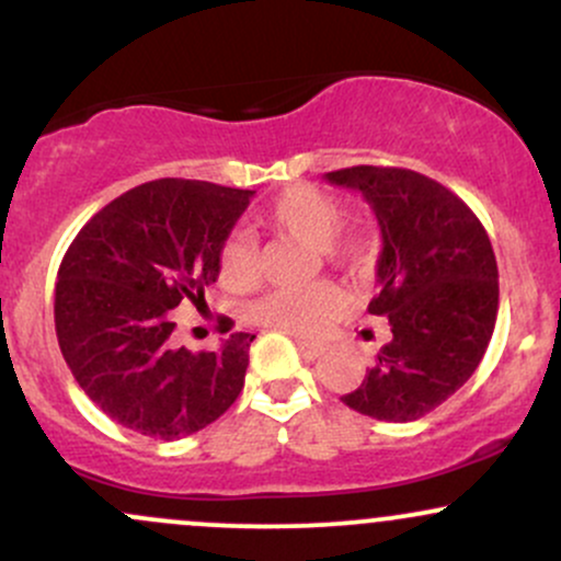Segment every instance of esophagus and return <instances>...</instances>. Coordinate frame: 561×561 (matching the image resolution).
<instances>
[{
  "label": "esophagus",
  "instance_id": "obj_1",
  "mask_svg": "<svg viewBox=\"0 0 561 561\" xmlns=\"http://www.w3.org/2000/svg\"><path fill=\"white\" fill-rule=\"evenodd\" d=\"M298 343V351L302 353V358H308V362H317L321 358V353H324V347L319 343H308V340H295Z\"/></svg>",
  "mask_w": 561,
  "mask_h": 561
}]
</instances>
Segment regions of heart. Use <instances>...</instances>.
<instances>
[{"label":"heart","mask_w":561,"mask_h":561,"mask_svg":"<svg viewBox=\"0 0 561 561\" xmlns=\"http://www.w3.org/2000/svg\"><path fill=\"white\" fill-rule=\"evenodd\" d=\"M263 227L293 237L319 250L321 259L347 274L369 272L377 255V242L369 231L345 227V205L340 197L311 184L287 186L263 210ZM218 279L227 289L242 293L259 282V255L250 237L231 234L218 250ZM340 311V293L327 282L308 287H285L266 295L255 306V319L274 330L313 337Z\"/></svg>","instance_id":"b5f03b06"}]
</instances>
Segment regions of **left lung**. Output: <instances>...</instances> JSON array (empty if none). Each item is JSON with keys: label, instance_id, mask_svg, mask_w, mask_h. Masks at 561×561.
Segmentation results:
<instances>
[{"label": "left lung", "instance_id": "left-lung-1", "mask_svg": "<svg viewBox=\"0 0 561 561\" xmlns=\"http://www.w3.org/2000/svg\"><path fill=\"white\" fill-rule=\"evenodd\" d=\"M375 210L382 253L366 311L390 324L364 382L343 396L358 414L414 422L474 375L499 313V266L478 216L435 179L353 165L324 173Z\"/></svg>", "mask_w": 561, "mask_h": 561}]
</instances>
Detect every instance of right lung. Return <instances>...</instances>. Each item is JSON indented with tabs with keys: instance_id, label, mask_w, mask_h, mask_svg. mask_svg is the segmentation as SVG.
<instances>
[{
	"instance_id": "1",
	"label": "right lung",
	"mask_w": 561,
	"mask_h": 561,
	"mask_svg": "<svg viewBox=\"0 0 561 561\" xmlns=\"http://www.w3.org/2000/svg\"><path fill=\"white\" fill-rule=\"evenodd\" d=\"M253 195L158 179L115 197L68 248L55 285L57 343L81 390L121 427L179 440L242 392L255 334L192 353L173 343L171 311L205 298L218 250Z\"/></svg>"
}]
</instances>
